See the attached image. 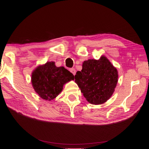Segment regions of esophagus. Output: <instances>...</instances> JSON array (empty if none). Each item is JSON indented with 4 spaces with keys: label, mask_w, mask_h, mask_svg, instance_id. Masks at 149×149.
Wrapping results in <instances>:
<instances>
[{
    "label": "esophagus",
    "mask_w": 149,
    "mask_h": 149,
    "mask_svg": "<svg viewBox=\"0 0 149 149\" xmlns=\"http://www.w3.org/2000/svg\"><path fill=\"white\" fill-rule=\"evenodd\" d=\"M70 71L72 73L73 75H75V72H75V70L74 68H72V69H70Z\"/></svg>",
    "instance_id": "1"
}]
</instances>
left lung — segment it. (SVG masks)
I'll return each mask as SVG.
<instances>
[{"mask_svg":"<svg viewBox=\"0 0 149 149\" xmlns=\"http://www.w3.org/2000/svg\"><path fill=\"white\" fill-rule=\"evenodd\" d=\"M118 79L117 69L104 55L99 60L83 62L81 71H77L75 81L84 97L92 104H102L114 92Z\"/></svg>","mask_w":149,"mask_h":149,"instance_id":"8db88e82","label":"left lung"}]
</instances>
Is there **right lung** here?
I'll return each instance as SVG.
<instances>
[{"mask_svg":"<svg viewBox=\"0 0 149 149\" xmlns=\"http://www.w3.org/2000/svg\"><path fill=\"white\" fill-rule=\"evenodd\" d=\"M74 79V75L63 66L57 67L54 62L39 65L32 72L31 84L35 91L41 99H55L66 83Z\"/></svg>","mask_w":149,"mask_h":149,"instance_id":"add662e5","label":"right lung"}]
</instances>
